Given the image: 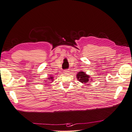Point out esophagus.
I'll return each instance as SVG.
<instances>
[{
  "label": "esophagus",
  "instance_id": "1",
  "mask_svg": "<svg viewBox=\"0 0 132 132\" xmlns=\"http://www.w3.org/2000/svg\"><path fill=\"white\" fill-rule=\"evenodd\" d=\"M64 73H69V71L68 69H65V70H64Z\"/></svg>",
  "mask_w": 132,
  "mask_h": 132
}]
</instances>
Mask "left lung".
Instances as JSON below:
<instances>
[{
    "instance_id": "obj_1",
    "label": "left lung",
    "mask_w": 132,
    "mask_h": 132,
    "mask_svg": "<svg viewBox=\"0 0 132 132\" xmlns=\"http://www.w3.org/2000/svg\"><path fill=\"white\" fill-rule=\"evenodd\" d=\"M77 78L80 82L82 83H87L89 81L90 76L87 75L84 71H79L77 75Z\"/></svg>"
}]
</instances>
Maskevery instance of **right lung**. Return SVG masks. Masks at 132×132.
<instances>
[{"label":"right lung","mask_w":132,"mask_h":132,"mask_svg":"<svg viewBox=\"0 0 132 132\" xmlns=\"http://www.w3.org/2000/svg\"><path fill=\"white\" fill-rule=\"evenodd\" d=\"M50 81H48V80H46V81H53V77H50V78H48V79Z\"/></svg>","instance_id":"add662e5"}]
</instances>
